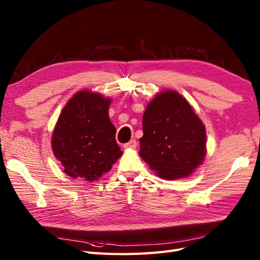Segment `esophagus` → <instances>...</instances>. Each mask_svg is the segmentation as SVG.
Instances as JSON below:
<instances>
[{
	"label": "esophagus",
	"instance_id": "esophagus-1",
	"mask_svg": "<svg viewBox=\"0 0 260 260\" xmlns=\"http://www.w3.org/2000/svg\"><path fill=\"white\" fill-rule=\"evenodd\" d=\"M137 145H138V143H137V141L136 140H131V141H129L128 143H125V144H123V147L124 148H127V149H133V148H136L137 147Z\"/></svg>",
	"mask_w": 260,
	"mask_h": 260
}]
</instances>
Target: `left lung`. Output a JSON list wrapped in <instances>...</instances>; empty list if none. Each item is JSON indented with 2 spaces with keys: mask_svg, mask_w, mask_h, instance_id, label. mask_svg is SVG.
Here are the masks:
<instances>
[{
  "mask_svg": "<svg viewBox=\"0 0 260 260\" xmlns=\"http://www.w3.org/2000/svg\"><path fill=\"white\" fill-rule=\"evenodd\" d=\"M140 156L162 179L184 178L206 155V131L187 101L160 92L145 109Z\"/></svg>",
  "mask_w": 260,
  "mask_h": 260,
  "instance_id": "obj_1",
  "label": "left lung"
}]
</instances>
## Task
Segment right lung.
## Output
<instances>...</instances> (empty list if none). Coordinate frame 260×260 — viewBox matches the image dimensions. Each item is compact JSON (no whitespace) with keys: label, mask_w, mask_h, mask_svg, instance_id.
Masks as SVG:
<instances>
[{"label":"right lung","mask_w":260,"mask_h":260,"mask_svg":"<svg viewBox=\"0 0 260 260\" xmlns=\"http://www.w3.org/2000/svg\"><path fill=\"white\" fill-rule=\"evenodd\" d=\"M109 104L111 100L101 94L80 91L62 109L52 148L69 177L98 180L121 156L116 128L108 116Z\"/></svg>","instance_id":"1"}]
</instances>
